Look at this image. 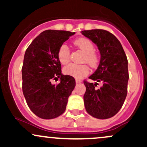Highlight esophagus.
Returning <instances> with one entry per match:
<instances>
[{
	"mask_svg": "<svg viewBox=\"0 0 147 147\" xmlns=\"http://www.w3.org/2000/svg\"><path fill=\"white\" fill-rule=\"evenodd\" d=\"M75 82H76V83H77V84H79V83H81V82H82V81L80 80V79H75Z\"/></svg>",
	"mask_w": 147,
	"mask_h": 147,
	"instance_id": "1",
	"label": "esophagus"
}]
</instances>
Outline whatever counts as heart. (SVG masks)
Here are the masks:
<instances>
[{"instance_id": "heart-1", "label": "heart", "mask_w": 147, "mask_h": 147, "mask_svg": "<svg viewBox=\"0 0 147 147\" xmlns=\"http://www.w3.org/2000/svg\"><path fill=\"white\" fill-rule=\"evenodd\" d=\"M76 46L85 54L84 62H87L91 67L97 66L99 62V58L95 52V46L90 40L86 38H79L74 42ZM59 61L63 65H65L70 61V51L66 44H63L59 48L57 53ZM64 74L81 79L85 77L89 72V68L86 65H77L71 63L63 68Z\"/></svg>"}]
</instances>
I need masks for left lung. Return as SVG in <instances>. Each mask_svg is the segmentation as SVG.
Listing matches in <instances>:
<instances>
[{"label": "left lung", "instance_id": "obj_1", "mask_svg": "<svg viewBox=\"0 0 147 147\" xmlns=\"http://www.w3.org/2000/svg\"><path fill=\"white\" fill-rule=\"evenodd\" d=\"M81 32L97 45L101 55L98 68L89 77L95 83L84 81L86 88L84 95L86 110L97 119L111 118L120 110L127 95L129 76L126 54L119 40L106 30ZM98 82L102 86L97 89Z\"/></svg>", "mask_w": 147, "mask_h": 147}]
</instances>
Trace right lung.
Returning a JSON list of instances; mask_svg holds the SVG:
<instances>
[{
  "label": "right lung",
  "instance_id": "right-lung-1",
  "mask_svg": "<svg viewBox=\"0 0 147 147\" xmlns=\"http://www.w3.org/2000/svg\"><path fill=\"white\" fill-rule=\"evenodd\" d=\"M75 34L45 30L25 51L22 67L23 92L30 110L42 119H53L63 114L75 88V79L62 75L57 56L61 45ZM58 78L60 83L57 86L52 84V79Z\"/></svg>",
  "mask_w": 147,
  "mask_h": 147
}]
</instances>
